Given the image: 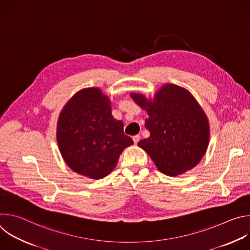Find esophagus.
I'll return each instance as SVG.
<instances>
[{
	"label": "esophagus",
	"instance_id": "obj_1",
	"mask_svg": "<svg viewBox=\"0 0 250 250\" xmlns=\"http://www.w3.org/2000/svg\"><path fill=\"white\" fill-rule=\"evenodd\" d=\"M139 139H140V136H139L138 134L132 136V140H133V142H134V145H137V142L139 141Z\"/></svg>",
	"mask_w": 250,
	"mask_h": 250
}]
</instances>
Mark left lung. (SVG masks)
<instances>
[{
	"label": "left lung",
	"mask_w": 250,
	"mask_h": 250,
	"mask_svg": "<svg viewBox=\"0 0 250 250\" xmlns=\"http://www.w3.org/2000/svg\"><path fill=\"white\" fill-rule=\"evenodd\" d=\"M146 111V127L150 135L138 142L157 169L168 176L193 169L205 155L209 140L208 117L194 96L175 84H163L154 97L130 93Z\"/></svg>",
	"instance_id": "left-lung-1"
}]
</instances>
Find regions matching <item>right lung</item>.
<instances>
[{
  "instance_id": "right-lung-1",
  "label": "right lung",
  "mask_w": 250,
  "mask_h": 250,
  "mask_svg": "<svg viewBox=\"0 0 250 250\" xmlns=\"http://www.w3.org/2000/svg\"><path fill=\"white\" fill-rule=\"evenodd\" d=\"M56 139L67 166L79 175L102 179L133 145L124 124L112 115L111 100L100 88H84L65 104L57 121Z\"/></svg>"
}]
</instances>
